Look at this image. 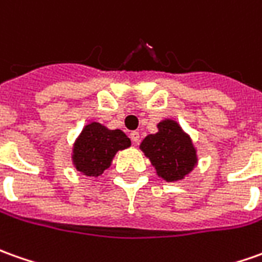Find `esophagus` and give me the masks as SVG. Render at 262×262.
Wrapping results in <instances>:
<instances>
[{
	"instance_id": "1",
	"label": "esophagus",
	"mask_w": 262,
	"mask_h": 262,
	"mask_svg": "<svg viewBox=\"0 0 262 262\" xmlns=\"http://www.w3.org/2000/svg\"><path fill=\"white\" fill-rule=\"evenodd\" d=\"M130 139H132V142L133 143H138L139 142V139H140V135H139V132H130Z\"/></svg>"
}]
</instances>
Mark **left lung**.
<instances>
[{"label":"left lung","instance_id":"obj_1","mask_svg":"<svg viewBox=\"0 0 262 262\" xmlns=\"http://www.w3.org/2000/svg\"><path fill=\"white\" fill-rule=\"evenodd\" d=\"M140 149L155 166L158 176L166 182L181 181L198 163V155L191 136L172 119L159 122L158 132L147 135L142 140Z\"/></svg>","mask_w":262,"mask_h":262}]
</instances>
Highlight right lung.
I'll list each match as a JSON object with an SVG mask.
<instances>
[{
	"label": "right lung",
	"mask_w": 262,
	"mask_h": 262,
	"mask_svg": "<svg viewBox=\"0 0 262 262\" xmlns=\"http://www.w3.org/2000/svg\"><path fill=\"white\" fill-rule=\"evenodd\" d=\"M129 146L130 139L120 129L110 130L92 122L83 127L73 145V165L83 175L97 178L112 165L115 155Z\"/></svg>",
	"instance_id": "right-lung-1"
}]
</instances>
